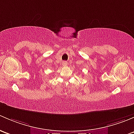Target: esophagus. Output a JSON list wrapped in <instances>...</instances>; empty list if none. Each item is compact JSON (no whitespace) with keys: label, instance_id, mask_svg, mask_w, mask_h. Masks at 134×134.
Masks as SVG:
<instances>
[{"label":"esophagus","instance_id":"34e87169","mask_svg":"<svg viewBox=\"0 0 134 134\" xmlns=\"http://www.w3.org/2000/svg\"><path fill=\"white\" fill-rule=\"evenodd\" d=\"M67 64H68V63L66 61H64L63 63V66H66L67 65Z\"/></svg>","mask_w":134,"mask_h":134}]
</instances>
